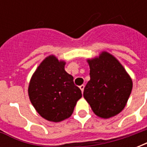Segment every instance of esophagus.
Segmentation results:
<instances>
[{
	"label": "esophagus",
	"instance_id": "esophagus-1",
	"mask_svg": "<svg viewBox=\"0 0 147 147\" xmlns=\"http://www.w3.org/2000/svg\"><path fill=\"white\" fill-rule=\"evenodd\" d=\"M84 87H85V86H84V85H81V86H80V90H82V92H83V90H84Z\"/></svg>",
	"mask_w": 147,
	"mask_h": 147
}]
</instances>
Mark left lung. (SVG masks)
Masks as SVG:
<instances>
[{
	"label": "left lung",
	"mask_w": 147,
	"mask_h": 147,
	"mask_svg": "<svg viewBox=\"0 0 147 147\" xmlns=\"http://www.w3.org/2000/svg\"><path fill=\"white\" fill-rule=\"evenodd\" d=\"M87 61L90 80L84 88V98L98 117L106 119L116 116L126 105L132 80L120 62L107 52Z\"/></svg>",
	"instance_id": "obj_1"
}]
</instances>
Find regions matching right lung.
Wrapping results in <instances>:
<instances>
[{
	"mask_svg": "<svg viewBox=\"0 0 147 147\" xmlns=\"http://www.w3.org/2000/svg\"><path fill=\"white\" fill-rule=\"evenodd\" d=\"M64 64L54 56L46 57L34 73L28 88L30 102L37 112L53 122L70 117L82 97L73 76L64 70Z\"/></svg>",
	"mask_w": 147,
	"mask_h": 147,
	"instance_id": "obj_1",
	"label": "right lung"
}]
</instances>
